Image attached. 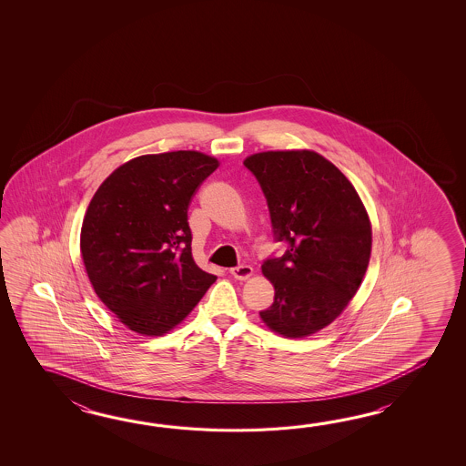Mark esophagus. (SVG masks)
<instances>
[{"instance_id": "esophagus-1", "label": "esophagus", "mask_w": 466, "mask_h": 466, "mask_svg": "<svg viewBox=\"0 0 466 466\" xmlns=\"http://www.w3.org/2000/svg\"><path fill=\"white\" fill-rule=\"evenodd\" d=\"M229 273H231V277L237 278L239 281H247L248 278L253 277V268L247 267V265L245 267L231 268Z\"/></svg>"}]
</instances>
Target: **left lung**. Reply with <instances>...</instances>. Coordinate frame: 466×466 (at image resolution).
<instances>
[{
  "instance_id": "8db88e82",
  "label": "left lung",
  "mask_w": 466,
  "mask_h": 466,
  "mask_svg": "<svg viewBox=\"0 0 466 466\" xmlns=\"http://www.w3.org/2000/svg\"><path fill=\"white\" fill-rule=\"evenodd\" d=\"M267 197L278 241L267 259L275 288L261 321L285 338H305L333 323L357 295L371 257V221L351 181L313 149L261 151L245 158Z\"/></svg>"
}]
</instances>
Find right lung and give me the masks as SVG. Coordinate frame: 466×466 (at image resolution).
Masks as SVG:
<instances>
[{"label": "right lung", "instance_id": "right-lung-1", "mask_svg": "<svg viewBox=\"0 0 466 466\" xmlns=\"http://www.w3.org/2000/svg\"><path fill=\"white\" fill-rule=\"evenodd\" d=\"M218 167L193 149L141 155L115 169L89 201L83 265L99 299L131 331L168 333L217 281L191 255L188 207Z\"/></svg>", "mask_w": 466, "mask_h": 466}]
</instances>
